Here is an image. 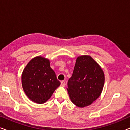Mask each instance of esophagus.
Returning a JSON list of instances; mask_svg holds the SVG:
<instances>
[{"label": "esophagus", "instance_id": "1", "mask_svg": "<svg viewBox=\"0 0 130 130\" xmlns=\"http://www.w3.org/2000/svg\"><path fill=\"white\" fill-rule=\"evenodd\" d=\"M65 85H66V82H65L64 81H61V86L64 87V86H65Z\"/></svg>", "mask_w": 130, "mask_h": 130}]
</instances>
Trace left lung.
Returning <instances> with one entry per match:
<instances>
[{
  "label": "left lung",
  "instance_id": "8db88e82",
  "mask_svg": "<svg viewBox=\"0 0 130 130\" xmlns=\"http://www.w3.org/2000/svg\"><path fill=\"white\" fill-rule=\"evenodd\" d=\"M104 73L90 56L77 58L67 88L72 102L78 107L90 105L98 98L104 88Z\"/></svg>",
  "mask_w": 130,
  "mask_h": 130
}]
</instances>
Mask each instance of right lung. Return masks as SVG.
<instances>
[{
	"label": "right lung",
	"mask_w": 130,
	"mask_h": 130,
	"mask_svg": "<svg viewBox=\"0 0 130 130\" xmlns=\"http://www.w3.org/2000/svg\"><path fill=\"white\" fill-rule=\"evenodd\" d=\"M22 85L26 96L37 104H44L60 85L49 60L38 56L32 58L23 70Z\"/></svg>",
	"instance_id": "right-lung-1"
}]
</instances>
